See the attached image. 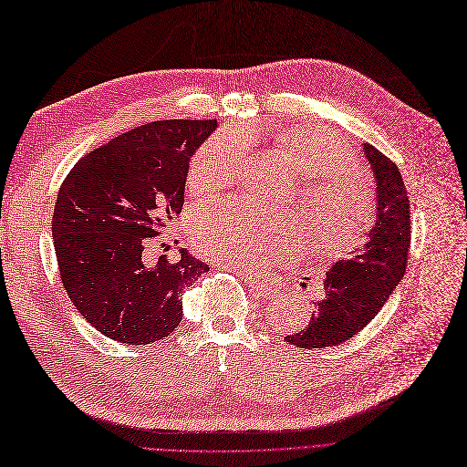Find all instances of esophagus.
Instances as JSON below:
<instances>
[{
    "instance_id": "1",
    "label": "esophagus",
    "mask_w": 467,
    "mask_h": 467,
    "mask_svg": "<svg viewBox=\"0 0 467 467\" xmlns=\"http://www.w3.org/2000/svg\"><path fill=\"white\" fill-rule=\"evenodd\" d=\"M215 267H217V269H234V271H236V273H240L242 276L250 278L252 288H254L257 294H261L263 297H273V296L276 294V286H275V284H273L271 280H263V278H252V275H244V271H242V269H238V267H233V265H223V263H217Z\"/></svg>"
}]
</instances>
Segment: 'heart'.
I'll return each instance as SVG.
<instances>
[{"label":"heart","instance_id":"b5f03b06","mask_svg":"<svg viewBox=\"0 0 467 467\" xmlns=\"http://www.w3.org/2000/svg\"><path fill=\"white\" fill-rule=\"evenodd\" d=\"M278 156L301 175L313 246L324 257L353 252L370 231L376 200L368 177L353 161V150L330 130L299 124L275 135ZM248 156V137L225 130L204 140L187 171L191 191L213 192L233 185ZM196 250L223 265L263 271L301 250L303 215L263 212L244 202L202 208L191 223Z\"/></svg>","mask_w":467,"mask_h":467}]
</instances>
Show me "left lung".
I'll return each instance as SVG.
<instances>
[{
    "label": "left lung",
    "mask_w": 467,
    "mask_h": 467,
    "mask_svg": "<svg viewBox=\"0 0 467 467\" xmlns=\"http://www.w3.org/2000/svg\"><path fill=\"white\" fill-rule=\"evenodd\" d=\"M364 154L376 177L378 213L367 244L351 259H339L324 280L327 296L315 303L306 328L286 336L301 349L339 346L379 313L383 303L407 273L410 248V202L402 175L391 158L370 143Z\"/></svg>",
    "instance_id": "left-lung-1"
}]
</instances>
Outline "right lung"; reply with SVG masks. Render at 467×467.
I'll return each instance as SVG.
<instances>
[{
    "label": "right lung",
    "instance_id": "1",
    "mask_svg": "<svg viewBox=\"0 0 467 467\" xmlns=\"http://www.w3.org/2000/svg\"><path fill=\"white\" fill-rule=\"evenodd\" d=\"M217 119H158L76 161L58 189L53 240L63 286L100 334L128 346L168 337L183 318V290L210 267L181 250L147 267V238L181 213L194 150Z\"/></svg>",
    "mask_w": 467,
    "mask_h": 467
}]
</instances>
